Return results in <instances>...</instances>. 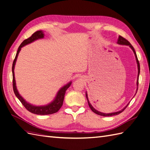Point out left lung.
<instances>
[{
  "instance_id": "left-lung-1",
  "label": "left lung",
  "mask_w": 150,
  "mask_h": 150,
  "mask_svg": "<svg viewBox=\"0 0 150 150\" xmlns=\"http://www.w3.org/2000/svg\"><path fill=\"white\" fill-rule=\"evenodd\" d=\"M117 44H120V45H126V46H129L131 49L133 50V51L134 54V56H135V57H136V60H137V65H138V78H137V92H136V94H137V91H138V79H139V72H140V66H139V61H138V57H137V53H136L135 51H134V47L132 46V45H131L130 44V42L128 41V40H127L126 39H125L124 38H122V36L120 35L119 38H118V39H117ZM86 98H87V100H88V104H89V108H91V110L94 113H96V114L98 115H100V116H114V115H117L120 114L121 112H122V111H123L128 106L129 103L127 104V105L122 109V110L119 111H117V112H111V113H103V112H99L98 111H97L96 110H95V109L93 107V106L91 104V103H89V100H88V94L87 93H86Z\"/></svg>"
}]
</instances>
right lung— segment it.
I'll list each match as a JSON object with an SVG mask.
<instances>
[{
  "label": "right lung",
  "instance_id": "1",
  "mask_svg": "<svg viewBox=\"0 0 150 150\" xmlns=\"http://www.w3.org/2000/svg\"><path fill=\"white\" fill-rule=\"evenodd\" d=\"M44 34L43 33V32L42 30H38V31H36L35 33H34L30 38L24 40V41L21 43L19 48H18L16 57L13 62L12 68V78H13V80H12L13 89L16 97L19 99V101L21 102L22 104H23V106L26 108V110H28L29 112L32 113H34V114L39 115H51V114H53V113L57 112L59 110L60 108L62 106L63 101H64V95H65L66 90L69 88V87L72 83V82L71 81V82H69V83H67V84L63 86V87H62L59 90V91L57 93L56 96L55 97V99H54L51 103H49L47 104V105H45V106H34L31 104H29V103L25 101V99L21 96L19 92H18L16 88V80H15V76H14V67H15V64H16L17 56L19 55V53L22 47H24L27 44L34 42L35 40L44 38Z\"/></svg>",
  "mask_w": 150,
  "mask_h": 150
}]
</instances>
